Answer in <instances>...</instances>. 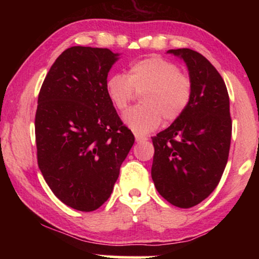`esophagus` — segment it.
I'll return each mask as SVG.
<instances>
[{
    "label": "esophagus",
    "instance_id": "1",
    "mask_svg": "<svg viewBox=\"0 0 259 259\" xmlns=\"http://www.w3.org/2000/svg\"><path fill=\"white\" fill-rule=\"evenodd\" d=\"M147 139H148L147 137L141 136V134H137V133H136V140H137V143H141V141H146Z\"/></svg>",
    "mask_w": 259,
    "mask_h": 259
}]
</instances>
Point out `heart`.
I'll return each mask as SVG.
<instances>
[{"label":"heart","mask_w":259,"mask_h":259,"mask_svg":"<svg viewBox=\"0 0 259 259\" xmlns=\"http://www.w3.org/2000/svg\"><path fill=\"white\" fill-rule=\"evenodd\" d=\"M140 95L143 105L123 114V122L137 134H147L160 125L162 118L173 122L184 114L192 98V81L179 72L175 62L159 55L130 63L128 73H112L106 80V93L113 106L125 109Z\"/></svg>","instance_id":"1"}]
</instances>
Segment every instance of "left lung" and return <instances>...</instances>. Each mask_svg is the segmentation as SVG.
I'll use <instances>...</instances> for the list:
<instances>
[{
    "label": "left lung",
    "instance_id": "8db88e82",
    "mask_svg": "<svg viewBox=\"0 0 259 259\" xmlns=\"http://www.w3.org/2000/svg\"><path fill=\"white\" fill-rule=\"evenodd\" d=\"M186 63L192 98L184 114L152 138L155 189L175 206L189 208L213 192L224 172L232 121L225 82L206 58L189 48L169 49Z\"/></svg>",
    "mask_w": 259,
    "mask_h": 259
}]
</instances>
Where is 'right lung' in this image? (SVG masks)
Here are the masks:
<instances>
[{"mask_svg":"<svg viewBox=\"0 0 259 259\" xmlns=\"http://www.w3.org/2000/svg\"><path fill=\"white\" fill-rule=\"evenodd\" d=\"M118 59L107 48L70 47L53 63L38 93V167L53 193L79 211H94L108 199L134 144L106 93Z\"/></svg>","mask_w":259,"mask_h":259,"instance_id":"obj_1","label":"right lung"}]
</instances>
